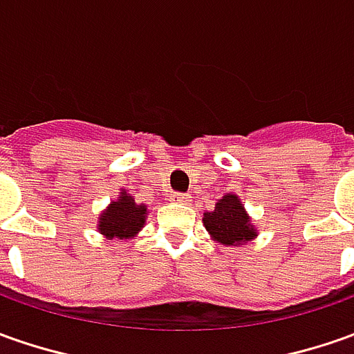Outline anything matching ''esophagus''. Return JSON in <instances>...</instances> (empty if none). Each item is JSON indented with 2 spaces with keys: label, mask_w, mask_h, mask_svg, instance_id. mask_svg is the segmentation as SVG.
<instances>
[{
  "label": "esophagus",
  "mask_w": 354,
  "mask_h": 354,
  "mask_svg": "<svg viewBox=\"0 0 354 354\" xmlns=\"http://www.w3.org/2000/svg\"><path fill=\"white\" fill-rule=\"evenodd\" d=\"M170 200L176 201V203H188L189 196L188 194H180V192H174V194L170 196Z\"/></svg>",
  "instance_id": "34e87169"
}]
</instances>
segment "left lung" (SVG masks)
I'll list each match as a JSON object with an SVG mask.
<instances>
[{
    "label": "left lung",
    "mask_w": 354,
    "mask_h": 354,
    "mask_svg": "<svg viewBox=\"0 0 354 354\" xmlns=\"http://www.w3.org/2000/svg\"><path fill=\"white\" fill-rule=\"evenodd\" d=\"M203 225L215 241L229 247H237L257 237V229L250 225L249 215L235 194L223 196V200L215 203L214 212L203 214Z\"/></svg>",
    "instance_id": "obj_1"
}]
</instances>
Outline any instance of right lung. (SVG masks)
<instances>
[{
	"label": "right lung",
	"instance_id": "add662e5",
	"mask_svg": "<svg viewBox=\"0 0 354 354\" xmlns=\"http://www.w3.org/2000/svg\"><path fill=\"white\" fill-rule=\"evenodd\" d=\"M145 214H147L145 205H137L131 196L121 192V198L111 201L107 212H104V215L100 217L97 229L109 239H129L145 225Z\"/></svg>",
	"mask_w": 354,
	"mask_h": 354
}]
</instances>
